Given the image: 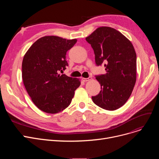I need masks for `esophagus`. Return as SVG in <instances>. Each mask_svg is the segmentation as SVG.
Instances as JSON below:
<instances>
[{
    "label": "esophagus",
    "mask_w": 159,
    "mask_h": 159,
    "mask_svg": "<svg viewBox=\"0 0 159 159\" xmlns=\"http://www.w3.org/2000/svg\"><path fill=\"white\" fill-rule=\"evenodd\" d=\"M91 79V77H89L88 78H82V80L84 82H87V81H89Z\"/></svg>",
    "instance_id": "1"
}]
</instances>
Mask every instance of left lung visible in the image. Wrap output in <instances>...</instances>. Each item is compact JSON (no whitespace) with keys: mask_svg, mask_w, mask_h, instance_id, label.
<instances>
[{"mask_svg":"<svg viewBox=\"0 0 159 159\" xmlns=\"http://www.w3.org/2000/svg\"><path fill=\"white\" fill-rule=\"evenodd\" d=\"M92 47L97 66L104 64L106 74L96 75L101 86L92 97L102 109L113 111L129 98L136 82L137 55L131 42L120 32L110 27H100L86 38Z\"/></svg>","mask_w":159,"mask_h":159,"instance_id":"1","label":"left lung"}]
</instances>
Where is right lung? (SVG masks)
Listing matches in <instances>:
<instances>
[{"mask_svg":"<svg viewBox=\"0 0 159 159\" xmlns=\"http://www.w3.org/2000/svg\"><path fill=\"white\" fill-rule=\"evenodd\" d=\"M76 43L77 39L45 36L35 42L25 54L22 64L24 85L41 111L52 114L63 111L80 86L79 79L58 74L68 66L66 55Z\"/></svg>","mask_w":159,"mask_h":159,"instance_id":"add662e5","label":"right lung"}]
</instances>
